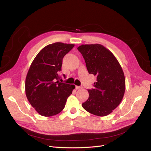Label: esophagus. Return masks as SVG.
I'll return each mask as SVG.
<instances>
[{"label": "esophagus", "mask_w": 151, "mask_h": 151, "mask_svg": "<svg viewBox=\"0 0 151 151\" xmlns=\"http://www.w3.org/2000/svg\"><path fill=\"white\" fill-rule=\"evenodd\" d=\"M81 88H82V87H81V86H76V89H80Z\"/></svg>", "instance_id": "1"}]
</instances>
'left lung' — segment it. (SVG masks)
Masks as SVG:
<instances>
[{"label":"left lung","mask_w":151,"mask_h":151,"mask_svg":"<svg viewBox=\"0 0 151 151\" xmlns=\"http://www.w3.org/2000/svg\"><path fill=\"white\" fill-rule=\"evenodd\" d=\"M77 50L83 55L88 72L97 77L94 89L88 90L89 98L82 106L93 115L106 116L120 104L125 94L122 68L115 55L102 45H82Z\"/></svg>","instance_id":"left-lung-1"}]
</instances>
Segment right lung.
Masks as SVG:
<instances>
[{"label": "right lung", "mask_w": 151, "mask_h": 151, "mask_svg": "<svg viewBox=\"0 0 151 151\" xmlns=\"http://www.w3.org/2000/svg\"><path fill=\"white\" fill-rule=\"evenodd\" d=\"M74 47V44L60 42L50 44L31 63L26 77L25 92L31 106L42 116H52L61 112L76 88L59 83L58 75L63 57Z\"/></svg>", "instance_id": "1"}]
</instances>
